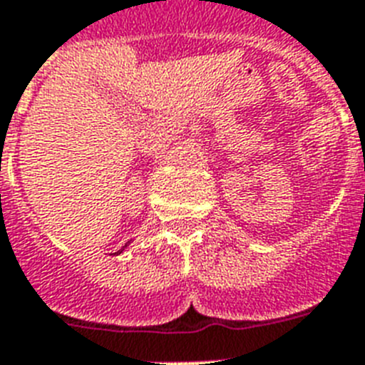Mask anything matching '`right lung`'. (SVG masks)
I'll list each match as a JSON object with an SVG mask.
<instances>
[{
    "label": "right lung",
    "mask_w": 365,
    "mask_h": 365,
    "mask_svg": "<svg viewBox=\"0 0 365 365\" xmlns=\"http://www.w3.org/2000/svg\"><path fill=\"white\" fill-rule=\"evenodd\" d=\"M125 247H127V245H125ZM121 251H123V250H120V251H118V253H121Z\"/></svg>",
    "instance_id": "obj_1"
}]
</instances>
